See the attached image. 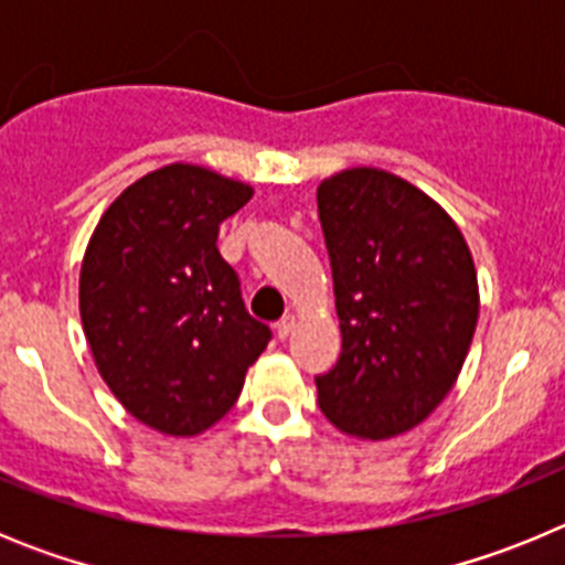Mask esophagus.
<instances>
[{
    "label": "esophagus",
    "instance_id": "esophagus-1",
    "mask_svg": "<svg viewBox=\"0 0 565 565\" xmlns=\"http://www.w3.org/2000/svg\"><path fill=\"white\" fill-rule=\"evenodd\" d=\"M294 326H297V317H294V313H288V317L279 319V322L274 328H277V337L279 339H288V337H291Z\"/></svg>",
    "mask_w": 565,
    "mask_h": 565
}]
</instances>
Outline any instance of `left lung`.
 <instances>
[{"instance_id": "left-lung-1", "label": "left lung", "mask_w": 565, "mask_h": 565, "mask_svg": "<svg viewBox=\"0 0 565 565\" xmlns=\"http://www.w3.org/2000/svg\"><path fill=\"white\" fill-rule=\"evenodd\" d=\"M342 353L317 402L344 436L387 441L452 391L478 326V274L461 228L427 192L376 167L319 183Z\"/></svg>"}]
</instances>
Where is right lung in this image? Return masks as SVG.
Returning a JSON list of instances; mask_svg holds the SVG:
<instances>
[{
    "label": "right lung",
    "instance_id": "obj_1",
    "mask_svg": "<svg viewBox=\"0 0 565 565\" xmlns=\"http://www.w3.org/2000/svg\"><path fill=\"white\" fill-rule=\"evenodd\" d=\"M252 194L214 169L167 163L109 203L84 252L78 311L98 373L163 436L221 422L271 339L217 252L221 223Z\"/></svg>",
    "mask_w": 565,
    "mask_h": 565
}]
</instances>
